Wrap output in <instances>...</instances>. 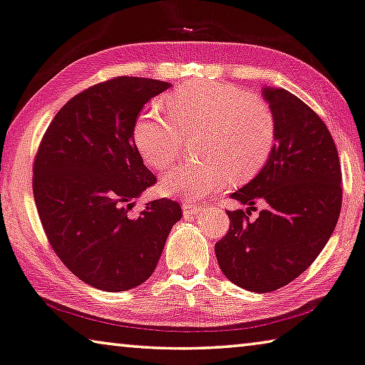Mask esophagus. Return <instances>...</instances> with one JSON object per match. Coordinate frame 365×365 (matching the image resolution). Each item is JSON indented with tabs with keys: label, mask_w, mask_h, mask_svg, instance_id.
<instances>
[{
	"label": "esophagus",
	"mask_w": 365,
	"mask_h": 365,
	"mask_svg": "<svg viewBox=\"0 0 365 365\" xmlns=\"http://www.w3.org/2000/svg\"><path fill=\"white\" fill-rule=\"evenodd\" d=\"M202 210H204V208H202L200 205L192 204V202H182V212H184V215H189V213L197 215V213H200Z\"/></svg>",
	"instance_id": "1"
}]
</instances>
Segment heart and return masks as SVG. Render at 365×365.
<instances>
[{
  "label": "heart",
  "mask_w": 365,
  "mask_h": 365,
  "mask_svg": "<svg viewBox=\"0 0 365 365\" xmlns=\"http://www.w3.org/2000/svg\"><path fill=\"white\" fill-rule=\"evenodd\" d=\"M170 116L143 111L135 119L137 150L152 168L168 170L179 158L184 134L204 130L200 155L161 179L163 194L202 200L231 181H246L259 171L274 143V118L264 100L231 83L189 82L163 98Z\"/></svg>",
  "instance_id": "obj_1"
}]
</instances>
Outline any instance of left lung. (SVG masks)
<instances>
[{"instance_id":"1","label":"left lung","mask_w":365,"mask_h":365,"mask_svg":"<svg viewBox=\"0 0 365 365\" xmlns=\"http://www.w3.org/2000/svg\"><path fill=\"white\" fill-rule=\"evenodd\" d=\"M274 118V145L252 181L231 194L252 207L226 212L230 230L215 244L225 277L242 289L270 292L291 283L325 247L341 210V166L330 130L314 110L284 88L264 87Z\"/></svg>"}]
</instances>
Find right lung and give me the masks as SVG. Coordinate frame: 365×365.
<instances>
[{"instance_id":"1","label":"right lung","mask_w":365,"mask_h":365,"mask_svg":"<svg viewBox=\"0 0 365 365\" xmlns=\"http://www.w3.org/2000/svg\"><path fill=\"white\" fill-rule=\"evenodd\" d=\"M170 87L128 76L88 87L56 113L35 155L34 199L48 241L97 289L128 291L148 279L182 217L170 199L129 215L134 199L157 182L135 147V119Z\"/></svg>"}]
</instances>
